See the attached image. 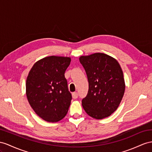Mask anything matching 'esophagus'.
Wrapping results in <instances>:
<instances>
[{
    "label": "esophagus",
    "instance_id": "esophagus-1",
    "mask_svg": "<svg viewBox=\"0 0 152 152\" xmlns=\"http://www.w3.org/2000/svg\"><path fill=\"white\" fill-rule=\"evenodd\" d=\"M72 96L73 99H76L77 98V97H78V94H77V92H73L72 94Z\"/></svg>",
    "mask_w": 152,
    "mask_h": 152
}]
</instances>
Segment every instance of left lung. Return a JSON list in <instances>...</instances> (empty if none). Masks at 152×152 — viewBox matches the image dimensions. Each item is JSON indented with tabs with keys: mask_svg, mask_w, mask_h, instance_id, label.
Wrapping results in <instances>:
<instances>
[{
	"mask_svg": "<svg viewBox=\"0 0 152 152\" xmlns=\"http://www.w3.org/2000/svg\"><path fill=\"white\" fill-rule=\"evenodd\" d=\"M79 59L88 81L87 95L81 102L83 109L93 118H107L118 108L125 90L121 66L114 58L101 53Z\"/></svg>",
	"mask_w": 152,
	"mask_h": 152,
	"instance_id": "8db88e82",
	"label": "left lung"
}]
</instances>
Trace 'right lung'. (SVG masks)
Here are the masks:
<instances>
[{
	"instance_id": "right-lung-1",
	"label": "right lung",
	"mask_w": 152,
	"mask_h": 152,
	"mask_svg": "<svg viewBox=\"0 0 152 152\" xmlns=\"http://www.w3.org/2000/svg\"><path fill=\"white\" fill-rule=\"evenodd\" d=\"M71 58L50 56L34 64L26 80V96L35 113L48 122H57L67 114L72 95L65 72Z\"/></svg>"
}]
</instances>
